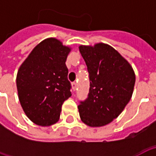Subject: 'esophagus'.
<instances>
[{
  "label": "esophagus",
  "mask_w": 156,
  "mask_h": 156,
  "mask_svg": "<svg viewBox=\"0 0 156 156\" xmlns=\"http://www.w3.org/2000/svg\"><path fill=\"white\" fill-rule=\"evenodd\" d=\"M72 87H73V89L75 91L76 88H77V83H76V82H73V83H72Z\"/></svg>",
  "instance_id": "1"
}]
</instances>
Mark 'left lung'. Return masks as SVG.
<instances>
[{
  "label": "left lung",
  "instance_id": "obj_1",
  "mask_svg": "<svg viewBox=\"0 0 156 156\" xmlns=\"http://www.w3.org/2000/svg\"><path fill=\"white\" fill-rule=\"evenodd\" d=\"M89 78L88 98L78 106L82 121L91 127L109 124L130 100L135 75L130 64L105 43L80 46Z\"/></svg>",
  "mask_w": 156,
  "mask_h": 156
}]
</instances>
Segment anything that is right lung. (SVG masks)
I'll list each match as a JSON object with an SVG mask.
<instances>
[{
	"label": "right lung",
	"instance_id": "right-lung-1",
	"mask_svg": "<svg viewBox=\"0 0 156 156\" xmlns=\"http://www.w3.org/2000/svg\"><path fill=\"white\" fill-rule=\"evenodd\" d=\"M70 48L55 38L40 42L29 54L16 76L21 105L37 125L57 123L62 105L71 96L66 60Z\"/></svg>",
	"mask_w": 156,
	"mask_h": 156
}]
</instances>
